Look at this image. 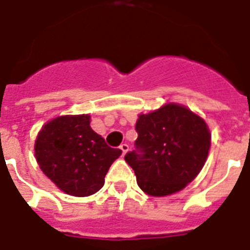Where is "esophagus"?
Listing matches in <instances>:
<instances>
[{
  "instance_id": "obj_1",
  "label": "esophagus",
  "mask_w": 250,
  "mask_h": 250,
  "mask_svg": "<svg viewBox=\"0 0 250 250\" xmlns=\"http://www.w3.org/2000/svg\"><path fill=\"white\" fill-rule=\"evenodd\" d=\"M120 149L123 151V155H125V153L127 152V149H129V146H127L126 143H123V145L120 146Z\"/></svg>"
}]
</instances>
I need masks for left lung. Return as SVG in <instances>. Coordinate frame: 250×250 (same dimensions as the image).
I'll return each instance as SVG.
<instances>
[{
	"label": "left lung",
	"mask_w": 250,
	"mask_h": 250,
	"mask_svg": "<svg viewBox=\"0 0 250 250\" xmlns=\"http://www.w3.org/2000/svg\"><path fill=\"white\" fill-rule=\"evenodd\" d=\"M135 149L125 155L137 183L151 196L183 189L200 173L210 148V133L200 116L169 103L139 115Z\"/></svg>",
	"instance_id": "8db88e82"
}]
</instances>
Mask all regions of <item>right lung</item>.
Wrapping results in <instances>:
<instances>
[{
  "mask_svg": "<svg viewBox=\"0 0 250 250\" xmlns=\"http://www.w3.org/2000/svg\"><path fill=\"white\" fill-rule=\"evenodd\" d=\"M43 174L72 196H89L103 187L121 149L111 148L90 127V116H61L43 125L35 143Z\"/></svg>",
  "mask_w": 250,
  "mask_h": 250,
  "instance_id": "add662e5",
  "label": "right lung"
}]
</instances>
